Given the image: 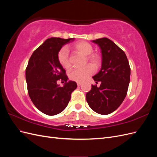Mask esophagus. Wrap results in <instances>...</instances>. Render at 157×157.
<instances>
[{
    "label": "esophagus",
    "instance_id": "obj_1",
    "mask_svg": "<svg viewBox=\"0 0 157 157\" xmlns=\"http://www.w3.org/2000/svg\"><path fill=\"white\" fill-rule=\"evenodd\" d=\"M82 85V83L81 82H77V86H80Z\"/></svg>",
    "mask_w": 157,
    "mask_h": 157
}]
</instances>
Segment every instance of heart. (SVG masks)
<instances>
[{
    "label": "heart",
    "mask_w": 157,
    "mask_h": 157,
    "mask_svg": "<svg viewBox=\"0 0 157 157\" xmlns=\"http://www.w3.org/2000/svg\"><path fill=\"white\" fill-rule=\"evenodd\" d=\"M71 48L78 53L86 56L88 62L93 65L94 67H98L100 65V57L96 54H92L94 49L92 44H90L89 42L83 40L76 42L72 44ZM58 59L59 64L64 69H68L70 68L71 62L69 58V51L67 47H63L60 49L58 54ZM93 73V67L90 65H87L82 69H74L71 71L69 73V77L73 81L82 82L86 80Z\"/></svg>",
    "instance_id": "1"
}]
</instances>
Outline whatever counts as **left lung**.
<instances>
[{"mask_svg": "<svg viewBox=\"0 0 157 157\" xmlns=\"http://www.w3.org/2000/svg\"><path fill=\"white\" fill-rule=\"evenodd\" d=\"M101 50V70L92 77L99 87L92 85L86 95L90 107L101 115H108L119 107L127 94L130 67L124 52L107 38L92 40Z\"/></svg>", "mask_w": 157, "mask_h": 157, "instance_id": "1", "label": "left lung"}]
</instances>
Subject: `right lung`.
Returning <instances> with one entry per match:
<instances>
[{"label": "right lung", "instance_id": "1", "mask_svg": "<svg viewBox=\"0 0 157 157\" xmlns=\"http://www.w3.org/2000/svg\"><path fill=\"white\" fill-rule=\"evenodd\" d=\"M71 40L74 38L48 39L34 51L27 66L28 94L35 106L47 115L62 112L68 105L71 93L77 87L75 82H67L65 70L58 59L60 49ZM60 79L65 82L63 87L56 84Z\"/></svg>", "mask_w": 157, "mask_h": 157}]
</instances>
